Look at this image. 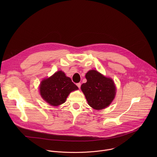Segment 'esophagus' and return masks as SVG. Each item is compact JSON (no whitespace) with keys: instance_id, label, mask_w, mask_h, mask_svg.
<instances>
[{"instance_id":"34e87169","label":"esophagus","mask_w":157,"mask_h":157,"mask_svg":"<svg viewBox=\"0 0 157 157\" xmlns=\"http://www.w3.org/2000/svg\"><path fill=\"white\" fill-rule=\"evenodd\" d=\"M76 85H77V86L79 87V88H80V87H81V84L80 83V82H78V83H77L76 84Z\"/></svg>"}]
</instances>
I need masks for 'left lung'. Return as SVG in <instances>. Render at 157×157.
Listing matches in <instances>:
<instances>
[{"label":"left lung","mask_w":157,"mask_h":157,"mask_svg":"<svg viewBox=\"0 0 157 157\" xmlns=\"http://www.w3.org/2000/svg\"><path fill=\"white\" fill-rule=\"evenodd\" d=\"M85 77L87 82L81 85V89L88 104L96 110H101L109 106L116 93L113 80L94 70L89 71Z\"/></svg>","instance_id":"8db88e82"}]
</instances>
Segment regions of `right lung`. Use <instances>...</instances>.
I'll list each match as a JSON object with an SVG mask.
<instances>
[{
	"label": "right lung",
	"mask_w": 157,
	"mask_h": 157,
	"mask_svg": "<svg viewBox=\"0 0 157 157\" xmlns=\"http://www.w3.org/2000/svg\"><path fill=\"white\" fill-rule=\"evenodd\" d=\"M78 89V86L71 78L66 76L62 71H58L50 78L44 79L40 85L41 98L53 106L63 104L70 93Z\"/></svg>",
	"instance_id": "1"
}]
</instances>
